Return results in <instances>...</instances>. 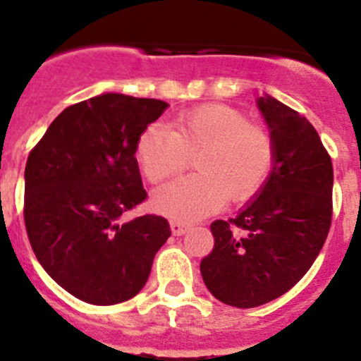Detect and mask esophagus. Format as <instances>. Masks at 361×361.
Segmentation results:
<instances>
[{"mask_svg": "<svg viewBox=\"0 0 361 361\" xmlns=\"http://www.w3.org/2000/svg\"><path fill=\"white\" fill-rule=\"evenodd\" d=\"M188 230H190V224H187V222L171 221V231H173V235H176V237H180V235H185Z\"/></svg>", "mask_w": 361, "mask_h": 361, "instance_id": "1", "label": "esophagus"}]
</instances>
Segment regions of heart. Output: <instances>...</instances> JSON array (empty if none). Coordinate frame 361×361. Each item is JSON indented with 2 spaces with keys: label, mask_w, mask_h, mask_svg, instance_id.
I'll return each instance as SVG.
<instances>
[{
  "label": "heart",
  "mask_w": 361,
  "mask_h": 361,
  "mask_svg": "<svg viewBox=\"0 0 361 361\" xmlns=\"http://www.w3.org/2000/svg\"><path fill=\"white\" fill-rule=\"evenodd\" d=\"M135 157L153 183L181 173L196 157V176L158 188L153 204L180 221L217 212L231 201L255 196L274 164V140L265 128L226 104H203L180 114L171 131L149 126L139 135Z\"/></svg>",
  "instance_id": "obj_1"
}]
</instances>
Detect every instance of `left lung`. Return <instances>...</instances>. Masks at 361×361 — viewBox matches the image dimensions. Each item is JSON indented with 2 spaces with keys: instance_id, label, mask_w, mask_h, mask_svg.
Instances as JSON below:
<instances>
[{
  "instance_id": "obj_1",
  "label": "left lung",
  "mask_w": 361,
  "mask_h": 361,
  "mask_svg": "<svg viewBox=\"0 0 361 361\" xmlns=\"http://www.w3.org/2000/svg\"><path fill=\"white\" fill-rule=\"evenodd\" d=\"M258 109L274 140V164L255 201L212 222L214 249L201 276L214 298L255 308L290 290L319 257L333 215V165L306 117L265 94Z\"/></svg>"
}]
</instances>
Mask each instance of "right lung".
<instances>
[{
  "instance_id": "1",
  "label": "right lung",
  "mask_w": 361,
  "mask_h": 361,
  "mask_svg": "<svg viewBox=\"0 0 361 361\" xmlns=\"http://www.w3.org/2000/svg\"><path fill=\"white\" fill-rule=\"evenodd\" d=\"M169 104L101 94L71 104L30 151L25 224L37 260L60 287L90 305L128 301L142 290L167 219L123 215L147 197L135 146Z\"/></svg>"
}]
</instances>
